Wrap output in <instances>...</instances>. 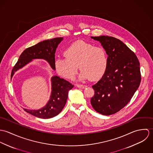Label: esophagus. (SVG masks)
<instances>
[{
    "mask_svg": "<svg viewBox=\"0 0 153 153\" xmlns=\"http://www.w3.org/2000/svg\"><path fill=\"white\" fill-rule=\"evenodd\" d=\"M76 86H77V87L82 88V89L87 87V86L84 85H79V84H78V85H76Z\"/></svg>",
    "mask_w": 153,
    "mask_h": 153,
    "instance_id": "esophagus-1",
    "label": "esophagus"
}]
</instances>
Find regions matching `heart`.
Masks as SVG:
<instances>
[{
  "label": "heart",
  "instance_id": "1",
  "mask_svg": "<svg viewBox=\"0 0 153 153\" xmlns=\"http://www.w3.org/2000/svg\"><path fill=\"white\" fill-rule=\"evenodd\" d=\"M63 54L65 58L56 59L54 66L56 72L66 79L74 78L78 66L81 79L97 81L102 77L108 66L109 58L105 48L84 41L73 43Z\"/></svg>",
  "mask_w": 153,
  "mask_h": 153
}]
</instances>
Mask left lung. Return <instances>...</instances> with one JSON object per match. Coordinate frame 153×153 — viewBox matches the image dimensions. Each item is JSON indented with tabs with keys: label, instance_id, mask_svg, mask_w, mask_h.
Listing matches in <instances>:
<instances>
[{
	"label": "left lung",
	"instance_id": "left-lung-1",
	"mask_svg": "<svg viewBox=\"0 0 153 153\" xmlns=\"http://www.w3.org/2000/svg\"><path fill=\"white\" fill-rule=\"evenodd\" d=\"M100 41L109 58L107 70L92 87L91 104L97 112L109 115L123 109L131 100L141 82L140 62L133 51L122 41L108 36H92Z\"/></svg>",
	"mask_w": 153,
	"mask_h": 153
}]
</instances>
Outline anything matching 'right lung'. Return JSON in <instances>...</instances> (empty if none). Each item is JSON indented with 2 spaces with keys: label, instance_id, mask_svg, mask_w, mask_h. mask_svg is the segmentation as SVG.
Wrapping results in <instances>:
<instances>
[{
  "label": "right lung",
  "instance_id": "add662e5",
  "mask_svg": "<svg viewBox=\"0 0 153 153\" xmlns=\"http://www.w3.org/2000/svg\"><path fill=\"white\" fill-rule=\"evenodd\" d=\"M63 38H56L41 42L38 44L26 48L19 56V58L13 66L11 76L19 69L26 65L33 59H44L47 61L52 69H55V53L56 49ZM52 92L49 101L42 109L38 110H24L29 114L40 118L48 119L59 114L65 105L68 98V91L74 87L69 82L57 76L51 79Z\"/></svg>",
  "mask_w": 153,
  "mask_h": 153
}]
</instances>
